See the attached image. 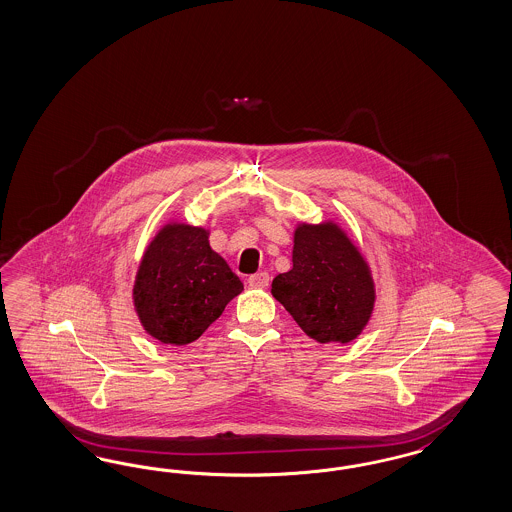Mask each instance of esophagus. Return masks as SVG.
I'll return each mask as SVG.
<instances>
[{
	"mask_svg": "<svg viewBox=\"0 0 512 512\" xmlns=\"http://www.w3.org/2000/svg\"><path fill=\"white\" fill-rule=\"evenodd\" d=\"M248 286H252V288H267L269 286V273L260 271L256 275H250L248 277Z\"/></svg>",
	"mask_w": 512,
	"mask_h": 512,
	"instance_id": "1",
	"label": "esophagus"
}]
</instances>
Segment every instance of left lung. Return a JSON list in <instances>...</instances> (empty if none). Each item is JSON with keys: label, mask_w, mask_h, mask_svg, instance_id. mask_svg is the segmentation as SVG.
I'll return each mask as SVG.
<instances>
[{"label": "left lung", "mask_w": 512, "mask_h": 512, "mask_svg": "<svg viewBox=\"0 0 512 512\" xmlns=\"http://www.w3.org/2000/svg\"><path fill=\"white\" fill-rule=\"evenodd\" d=\"M292 262L273 279L271 294L297 326L318 343L356 339L373 311L375 284L347 233L331 222L297 226Z\"/></svg>", "instance_id": "left-lung-1"}]
</instances>
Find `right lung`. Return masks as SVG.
Instances as JSON below:
<instances>
[{"label":"right lung","instance_id":"obj_1","mask_svg":"<svg viewBox=\"0 0 512 512\" xmlns=\"http://www.w3.org/2000/svg\"><path fill=\"white\" fill-rule=\"evenodd\" d=\"M241 290L243 282L209 247L207 231L167 224L145 250L133 303L149 335L181 347L201 337Z\"/></svg>","mask_w":512,"mask_h":512}]
</instances>
